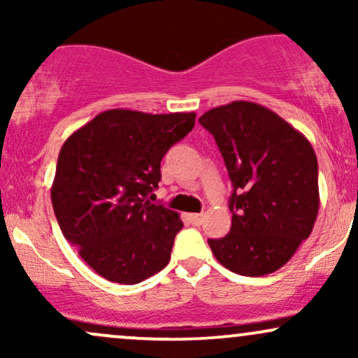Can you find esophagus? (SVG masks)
Listing matches in <instances>:
<instances>
[{
  "instance_id": "1",
  "label": "esophagus",
  "mask_w": 358,
  "mask_h": 358,
  "mask_svg": "<svg viewBox=\"0 0 358 358\" xmlns=\"http://www.w3.org/2000/svg\"><path fill=\"white\" fill-rule=\"evenodd\" d=\"M190 220H192V224L200 225L203 222V213H192Z\"/></svg>"
}]
</instances>
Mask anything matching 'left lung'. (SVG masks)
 <instances>
[{
	"label": "left lung",
	"mask_w": 358,
	"mask_h": 358,
	"mask_svg": "<svg viewBox=\"0 0 358 358\" xmlns=\"http://www.w3.org/2000/svg\"><path fill=\"white\" fill-rule=\"evenodd\" d=\"M199 121L215 138L234 187L231 232L208 239L213 256L242 276L274 273L310 237L318 215L313 146L256 102L234 101Z\"/></svg>",
	"instance_id": "left-lung-1"
}]
</instances>
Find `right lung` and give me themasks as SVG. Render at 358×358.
Wrapping results in <instances>:
<instances>
[{
  "label": "right lung",
  "mask_w": 358,
  "mask_h": 358,
  "mask_svg": "<svg viewBox=\"0 0 358 358\" xmlns=\"http://www.w3.org/2000/svg\"><path fill=\"white\" fill-rule=\"evenodd\" d=\"M195 126V113L109 109L67 138L57 162L52 205L60 231L108 281L136 285L170 261L183 222L148 196L163 156Z\"/></svg>",
  "instance_id": "1"
}]
</instances>
